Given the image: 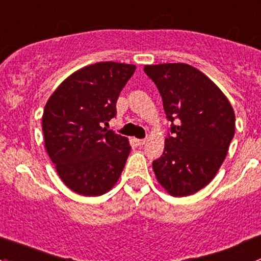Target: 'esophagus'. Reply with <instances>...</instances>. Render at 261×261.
Wrapping results in <instances>:
<instances>
[{"label":"esophagus","mask_w":261,"mask_h":261,"mask_svg":"<svg viewBox=\"0 0 261 261\" xmlns=\"http://www.w3.org/2000/svg\"><path fill=\"white\" fill-rule=\"evenodd\" d=\"M146 142L147 139H138V141H137V144H138V146H143V144H146Z\"/></svg>","instance_id":"obj_1"}]
</instances>
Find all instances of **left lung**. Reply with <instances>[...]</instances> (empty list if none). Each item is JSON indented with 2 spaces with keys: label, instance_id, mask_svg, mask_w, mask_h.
Masks as SVG:
<instances>
[{
  "label": "left lung",
  "instance_id": "1",
  "mask_svg": "<svg viewBox=\"0 0 261 261\" xmlns=\"http://www.w3.org/2000/svg\"><path fill=\"white\" fill-rule=\"evenodd\" d=\"M171 122L165 150L153 161L158 182L176 197L208 185L221 167L235 134V113L205 74L182 63L146 65Z\"/></svg>",
  "mask_w": 261,
  "mask_h": 261
}]
</instances>
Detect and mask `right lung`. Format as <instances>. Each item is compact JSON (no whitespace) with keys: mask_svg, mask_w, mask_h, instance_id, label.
Wrapping results in <instances>:
<instances>
[{"mask_svg":"<svg viewBox=\"0 0 261 261\" xmlns=\"http://www.w3.org/2000/svg\"><path fill=\"white\" fill-rule=\"evenodd\" d=\"M134 70L114 61L85 66L64 80L45 106V148L64 184L79 195L108 192L124 168L129 142L101 125L117 114L118 96Z\"/></svg>","mask_w":261,"mask_h":261,"instance_id":"1","label":"right lung"}]
</instances>
